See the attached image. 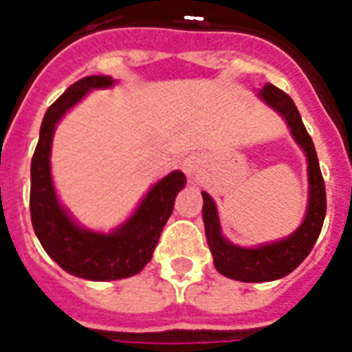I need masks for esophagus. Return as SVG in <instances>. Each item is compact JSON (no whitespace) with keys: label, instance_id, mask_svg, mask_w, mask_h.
I'll return each instance as SVG.
<instances>
[{"label":"esophagus","instance_id":"34e87169","mask_svg":"<svg viewBox=\"0 0 352 352\" xmlns=\"http://www.w3.org/2000/svg\"><path fill=\"white\" fill-rule=\"evenodd\" d=\"M199 156H196V154H190V156H186L183 160V171L186 173L188 177H194L196 173H198L199 169Z\"/></svg>","mask_w":352,"mask_h":352}]
</instances>
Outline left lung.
<instances>
[{
	"mask_svg": "<svg viewBox=\"0 0 352 352\" xmlns=\"http://www.w3.org/2000/svg\"><path fill=\"white\" fill-rule=\"evenodd\" d=\"M260 98L287 120L292 138L307 156L309 204H307V213H305L302 226L296 230L292 236L275 243L245 249V247L230 243L222 237L217 206L207 192H201L204 224H206L207 243L213 252L214 267L224 277L243 280V283H267V280L280 279L290 272H294L313 249L326 217V188L324 179L318 168L317 151L313 145V139L303 126L302 116L298 113L294 101L288 94L273 85H265L260 90Z\"/></svg>",
	"mask_w": 352,
	"mask_h": 352,
	"instance_id": "left-lung-1",
	"label": "left lung"
}]
</instances>
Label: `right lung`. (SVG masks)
Listing matches in <instances>:
<instances>
[{"instance_id":"obj_1","label":"right lung","mask_w":352,"mask_h":352,"mask_svg":"<svg viewBox=\"0 0 352 352\" xmlns=\"http://www.w3.org/2000/svg\"><path fill=\"white\" fill-rule=\"evenodd\" d=\"M107 75H90L67 88L45 113L39 143L32 158L30 213L35 236L62 270L80 279L115 280L139 273L153 258L175 198L186 184L183 171H171L154 184L122 226L111 234L90 232L75 224L60 206L50 177V146L58 120L94 88L113 87Z\"/></svg>"}]
</instances>
